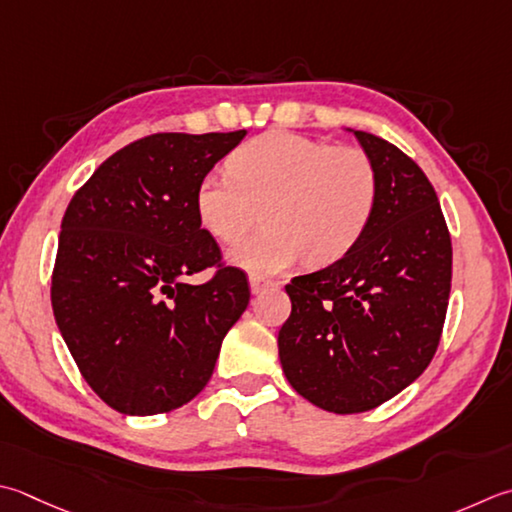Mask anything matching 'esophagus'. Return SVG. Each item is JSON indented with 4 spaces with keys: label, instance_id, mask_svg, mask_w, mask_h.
Segmentation results:
<instances>
[{
    "label": "esophagus",
    "instance_id": "34e87169",
    "mask_svg": "<svg viewBox=\"0 0 512 512\" xmlns=\"http://www.w3.org/2000/svg\"><path fill=\"white\" fill-rule=\"evenodd\" d=\"M248 282H250V290H253L255 295H259V293H262V290H266V288H273V286H275L273 279L266 277V275H257V273L250 275Z\"/></svg>",
    "mask_w": 512,
    "mask_h": 512
}]
</instances>
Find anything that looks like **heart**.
Segmentation results:
<instances>
[{"label": "heart", "mask_w": 512, "mask_h": 512, "mask_svg": "<svg viewBox=\"0 0 512 512\" xmlns=\"http://www.w3.org/2000/svg\"><path fill=\"white\" fill-rule=\"evenodd\" d=\"M228 173H206L195 188L199 224L217 242L235 244L257 222L264 230L233 248L246 270L282 273L304 257L310 268L348 255L373 222L379 177L357 146L268 130L228 157Z\"/></svg>", "instance_id": "1"}]
</instances>
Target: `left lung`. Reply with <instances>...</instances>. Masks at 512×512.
<instances>
[{
    "label": "left lung",
    "instance_id": "8db88e82",
    "mask_svg": "<svg viewBox=\"0 0 512 512\" xmlns=\"http://www.w3.org/2000/svg\"><path fill=\"white\" fill-rule=\"evenodd\" d=\"M373 159L379 199L348 255L286 284L279 362L330 413L373 410L424 373L442 337L453 246L433 184L386 139L350 130Z\"/></svg>",
    "mask_w": 512,
    "mask_h": 512
}]
</instances>
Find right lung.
Instances as JSON below:
<instances>
[{"label": "right lung", "instance_id": "add662e5", "mask_svg": "<svg viewBox=\"0 0 512 512\" xmlns=\"http://www.w3.org/2000/svg\"><path fill=\"white\" fill-rule=\"evenodd\" d=\"M244 137L148 135L70 199L50 302L79 373L119 413H168L202 393L248 306L244 270L222 264L195 213L199 179ZM210 265L206 285L185 282Z\"/></svg>", "mask_w": 512, "mask_h": 512}]
</instances>
